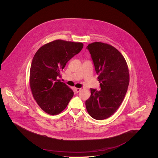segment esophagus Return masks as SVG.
Returning a JSON list of instances; mask_svg holds the SVG:
<instances>
[{
	"mask_svg": "<svg viewBox=\"0 0 158 158\" xmlns=\"http://www.w3.org/2000/svg\"><path fill=\"white\" fill-rule=\"evenodd\" d=\"M81 88H76V89H75L76 92V93H78V92H79V91H80V90H81Z\"/></svg>",
	"mask_w": 158,
	"mask_h": 158,
	"instance_id": "34e87169",
	"label": "esophagus"
}]
</instances>
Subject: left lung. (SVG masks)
Here are the masks:
<instances>
[{
  "instance_id": "left-lung-1",
  "label": "left lung",
  "mask_w": 158,
  "mask_h": 158,
  "mask_svg": "<svg viewBox=\"0 0 158 158\" xmlns=\"http://www.w3.org/2000/svg\"><path fill=\"white\" fill-rule=\"evenodd\" d=\"M86 48L98 75L101 89H90L86 108L93 118L104 120L117 110L126 96L129 84L127 64L120 52L112 45L95 42Z\"/></svg>"
}]
</instances>
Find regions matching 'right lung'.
I'll list each match as a JSON object with an SVG mask.
<instances>
[{"instance_id":"1","label":"right lung","mask_w":158,"mask_h":158,"mask_svg":"<svg viewBox=\"0 0 158 158\" xmlns=\"http://www.w3.org/2000/svg\"><path fill=\"white\" fill-rule=\"evenodd\" d=\"M82 43L55 40L40 47L31 65L30 84L34 99L45 113L63 111L73 96V91L58 79L69 60L82 49Z\"/></svg>"}]
</instances>
